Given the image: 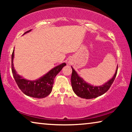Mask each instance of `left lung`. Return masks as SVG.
<instances>
[{
    "label": "left lung",
    "mask_w": 132,
    "mask_h": 132,
    "mask_svg": "<svg viewBox=\"0 0 132 132\" xmlns=\"http://www.w3.org/2000/svg\"><path fill=\"white\" fill-rule=\"evenodd\" d=\"M71 68L72 75L71 82L73 91L78 97L86 99L96 98L106 93L114 81L118 70V66H117L113 76L105 84L100 86H94L86 82L84 79L79 76L72 67Z\"/></svg>",
    "instance_id": "obj_1"
}]
</instances>
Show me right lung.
Listing matches in <instances>:
<instances>
[{"mask_svg": "<svg viewBox=\"0 0 132 132\" xmlns=\"http://www.w3.org/2000/svg\"><path fill=\"white\" fill-rule=\"evenodd\" d=\"M32 30L27 31L23 34L28 33ZM14 57V49L12 54V73L14 78L17 83L21 91L28 96L37 98H43L50 94L52 91L54 79L62 68L66 65L65 63H62L59 65L50 70L46 75L39 77L35 80H30L23 78L22 76L17 73V71L14 69L13 60Z\"/></svg>", "mask_w": 132, "mask_h": 132, "instance_id": "1", "label": "right lung"}]
</instances>
